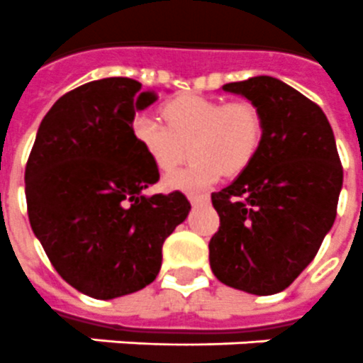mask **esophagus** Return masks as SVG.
<instances>
[{"label": "esophagus", "mask_w": 363, "mask_h": 363, "mask_svg": "<svg viewBox=\"0 0 363 363\" xmlns=\"http://www.w3.org/2000/svg\"><path fill=\"white\" fill-rule=\"evenodd\" d=\"M188 199H190V203L194 206H197V205H206V203H208V196H190L188 197Z\"/></svg>", "instance_id": "esophagus-1"}]
</instances>
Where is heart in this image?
<instances>
[{
    "label": "heart",
    "instance_id": "obj_1",
    "mask_svg": "<svg viewBox=\"0 0 363 363\" xmlns=\"http://www.w3.org/2000/svg\"><path fill=\"white\" fill-rule=\"evenodd\" d=\"M162 125L138 116L133 135L158 172H172L190 145L191 164L164 177L166 190L203 191L227 175H240L255 162L264 138L262 116L247 101L223 103L210 97H173L162 105Z\"/></svg>",
    "mask_w": 363,
    "mask_h": 363
}]
</instances>
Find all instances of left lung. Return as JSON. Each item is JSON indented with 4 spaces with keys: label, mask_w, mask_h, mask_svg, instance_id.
Instances as JSON below:
<instances>
[{
    "label": "left lung",
    "mask_w": 363,
    "mask_h": 363,
    "mask_svg": "<svg viewBox=\"0 0 363 363\" xmlns=\"http://www.w3.org/2000/svg\"><path fill=\"white\" fill-rule=\"evenodd\" d=\"M262 116L255 162L212 194L219 230L210 267L223 284L252 295L286 290L308 266L336 219L343 169L325 112L269 75L221 86Z\"/></svg>",
    "instance_id": "left-lung-1"
}]
</instances>
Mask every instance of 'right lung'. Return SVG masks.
Returning <instances> with one entry per match:
<instances>
[{
	"label": "right lung",
	"instance_id": "1",
	"mask_svg": "<svg viewBox=\"0 0 363 363\" xmlns=\"http://www.w3.org/2000/svg\"><path fill=\"white\" fill-rule=\"evenodd\" d=\"M157 99L127 77L75 88L44 116L27 160L33 233L57 273L94 299L151 284L164 240L191 208L181 191L144 194L158 169L136 144L133 121Z\"/></svg>",
	"mask_w": 363,
	"mask_h": 363
}]
</instances>
